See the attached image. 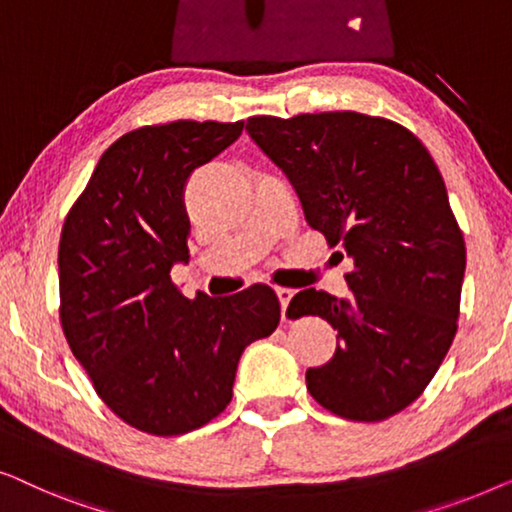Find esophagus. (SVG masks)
Returning a JSON list of instances; mask_svg holds the SVG:
<instances>
[{
    "instance_id": "1",
    "label": "esophagus",
    "mask_w": 512,
    "mask_h": 512,
    "mask_svg": "<svg viewBox=\"0 0 512 512\" xmlns=\"http://www.w3.org/2000/svg\"><path fill=\"white\" fill-rule=\"evenodd\" d=\"M276 297L280 301V308H283V320H285L287 304H290V299L294 297V290H287V287H276Z\"/></svg>"
}]
</instances>
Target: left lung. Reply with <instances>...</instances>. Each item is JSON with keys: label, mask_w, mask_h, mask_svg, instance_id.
Here are the masks:
<instances>
[{"label": "left lung", "mask_w": 512, "mask_h": 512, "mask_svg": "<svg viewBox=\"0 0 512 512\" xmlns=\"http://www.w3.org/2000/svg\"><path fill=\"white\" fill-rule=\"evenodd\" d=\"M246 132L292 183L308 225L355 264L348 299L308 287L287 308L338 331L334 357L306 371L308 392L345 420L399 413L457 334L466 248L441 171L406 127L355 111L255 115Z\"/></svg>", "instance_id": "1"}]
</instances>
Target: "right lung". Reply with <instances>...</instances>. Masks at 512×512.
<instances>
[{"instance_id": "add662e5", "label": "right lung", "mask_w": 512, "mask_h": 512, "mask_svg": "<svg viewBox=\"0 0 512 512\" xmlns=\"http://www.w3.org/2000/svg\"><path fill=\"white\" fill-rule=\"evenodd\" d=\"M243 122L176 120L120 136L64 220L60 318L69 348L120 420L155 436L204 427L232 401L239 359L280 322L276 292L187 299L183 190Z\"/></svg>"}]
</instances>
